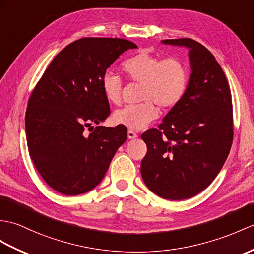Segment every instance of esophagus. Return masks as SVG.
<instances>
[{"instance_id":"esophagus-1","label":"esophagus","mask_w":254,"mask_h":254,"mask_svg":"<svg viewBox=\"0 0 254 254\" xmlns=\"http://www.w3.org/2000/svg\"><path fill=\"white\" fill-rule=\"evenodd\" d=\"M137 137V134L135 133L132 129H128L127 131V138L128 139H133V138H136Z\"/></svg>"}]
</instances>
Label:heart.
Masks as SVG:
<instances>
[{"mask_svg":"<svg viewBox=\"0 0 254 254\" xmlns=\"http://www.w3.org/2000/svg\"><path fill=\"white\" fill-rule=\"evenodd\" d=\"M121 70L127 79L141 83L137 105H126L113 115L116 125L138 131L146 127L162 109H171L184 97L188 86V71L182 61L175 57H161L150 51L141 50L122 63ZM121 80L118 75L106 72L102 78V90L109 103L118 104L121 98Z\"/></svg>","mask_w":254,"mask_h":254,"instance_id":"1","label":"heart"}]
</instances>
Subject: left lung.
<instances>
[{
	"instance_id": "8db88e82",
	"label": "left lung",
	"mask_w": 254,
	"mask_h": 254,
	"mask_svg": "<svg viewBox=\"0 0 254 254\" xmlns=\"http://www.w3.org/2000/svg\"><path fill=\"white\" fill-rule=\"evenodd\" d=\"M162 43L190 49L191 74L181 102L158 128L141 134L147 154L140 173L159 197L183 200L205 190L226 161L234 136L232 94L223 69L202 44L191 39Z\"/></svg>"
}]
</instances>
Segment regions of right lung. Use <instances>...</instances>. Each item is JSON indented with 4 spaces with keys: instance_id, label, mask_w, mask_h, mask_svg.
<instances>
[{
    "instance_id": "obj_1",
    "label": "right lung",
    "mask_w": 254,
    "mask_h": 254,
    "mask_svg": "<svg viewBox=\"0 0 254 254\" xmlns=\"http://www.w3.org/2000/svg\"><path fill=\"white\" fill-rule=\"evenodd\" d=\"M129 49L137 46L125 39L76 40L58 53L32 91L25 121L29 155L54 190L75 196L93 190L127 140L126 127L92 123L110 115L102 78Z\"/></svg>"
}]
</instances>
